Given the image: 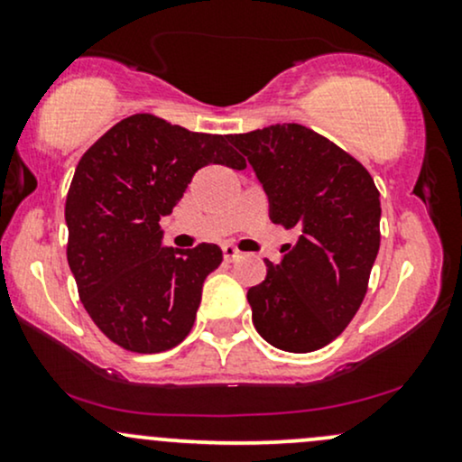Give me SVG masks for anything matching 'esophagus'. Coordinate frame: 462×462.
<instances>
[{"label":"esophagus","instance_id":"esophagus-1","mask_svg":"<svg viewBox=\"0 0 462 462\" xmlns=\"http://www.w3.org/2000/svg\"><path fill=\"white\" fill-rule=\"evenodd\" d=\"M224 258L227 263H235L236 258H241V252L235 245H224Z\"/></svg>","mask_w":462,"mask_h":462}]
</instances>
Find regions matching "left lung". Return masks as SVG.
Instances as JSON below:
<instances>
[{
    "label": "left lung",
    "instance_id": "obj_1",
    "mask_svg": "<svg viewBox=\"0 0 462 462\" xmlns=\"http://www.w3.org/2000/svg\"><path fill=\"white\" fill-rule=\"evenodd\" d=\"M269 198V217L300 238L247 291L252 321L284 352H315L354 319L380 249V193L356 158L300 124L230 134Z\"/></svg>",
    "mask_w": 462,
    "mask_h": 462
}]
</instances>
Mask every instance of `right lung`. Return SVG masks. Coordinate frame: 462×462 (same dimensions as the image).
Wrapping results in <instances>:
<instances>
[{
    "label": "right lung",
    "mask_w": 462,
    "mask_h": 462,
    "mask_svg": "<svg viewBox=\"0 0 462 462\" xmlns=\"http://www.w3.org/2000/svg\"><path fill=\"white\" fill-rule=\"evenodd\" d=\"M206 164L245 169L227 136L147 113L119 121L79 158L65 204L67 261L95 326L128 352L182 343L206 275L224 261L215 243L162 247L158 224Z\"/></svg>",
    "instance_id": "obj_1"
}]
</instances>
